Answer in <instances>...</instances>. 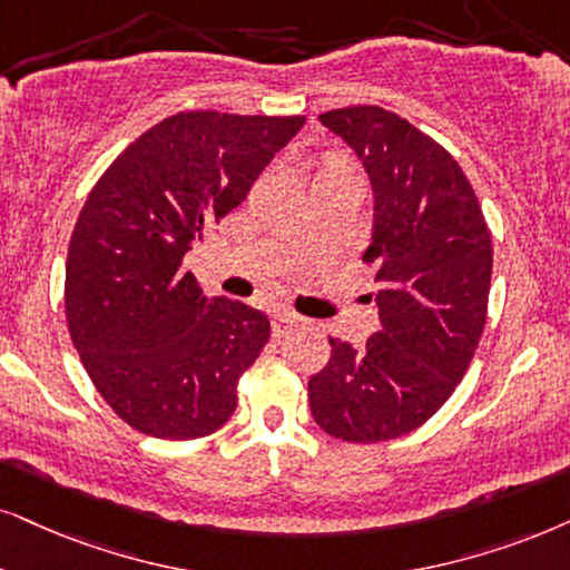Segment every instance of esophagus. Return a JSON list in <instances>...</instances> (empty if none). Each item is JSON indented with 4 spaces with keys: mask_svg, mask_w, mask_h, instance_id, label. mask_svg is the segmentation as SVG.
Segmentation results:
<instances>
[{
    "mask_svg": "<svg viewBox=\"0 0 570 570\" xmlns=\"http://www.w3.org/2000/svg\"><path fill=\"white\" fill-rule=\"evenodd\" d=\"M299 323H302L299 315L289 313V309H278V313H273V336L289 334V331L297 328Z\"/></svg>",
    "mask_w": 570,
    "mask_h": 570,
    "instance_id": "34e87169",
    "label": "esophagus"
}]
</instances>
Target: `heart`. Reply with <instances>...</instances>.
Masks as SVG:
<instances>
[{"instance_id":"1","label":"heart","mask_w":570,"mask_h":570,"mask_svg":"<svg viewBox=\"0 0 570 570\" xmlns=\"http://www.w3.org/2000/svg\"><path fill=\"white\" fill-rule=\"evenodd\" d=\"M328 173H344V170L338 168V165H326V168L321 170V176H328ZM321 176H318V178H321Z\"/></svg>"}]
</instances>
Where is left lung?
I'll return each instance as SVG.
<instances>
[{"label": "left lung", "mask_w": 570, "mask_h": 570, "mask_svg": "<svg viewBox=\"0 0 570 570\" xmlns=\"http://www.w3.org/2000/svg\"><path fill=\"white\" fill-rule=\"evenodd\" d=\"M363 163L373 194L381 331L363 347L328 338L326 368L307 381L326 434L371 444L426 423L471 365L487 323L492 236L476 191L446 149L384 107L318 115Z\"/></svg>", "instance_id": "obj_1"}]
</instances>
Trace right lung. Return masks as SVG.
Wrapping results in <instances>:
<instances>
[{
	"label": "right lung",
	"mask_w": 570,
	"mask_h": 570,
	"mask_svg": "<svg viewBox=\"0 0 570 570\" xmlns=\"http://www.w3.org/2000/svg\"><path fill=\"white\" fill-rule=\"evenodd\" d=\"M302 126V115H170L86 197L65 263V315L97 392L141 434L207 436L236 410V384L271 321L207 297L184 255L247 199Z\"/></svg>",
	"instance_id": "1"
}]
</instances>
